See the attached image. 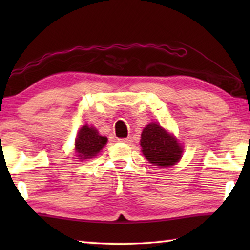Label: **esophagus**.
<instances>
[{"label": "esophagus", "mask_w": 250, "mask_h": 250, "mask_svg": "<svg viewBox=\"0 0 250 250\" xmlns=\"http://www.w3.org/2000/svg\"><path fill=\"white\" fill-rule=\"evenodd\" d=\"M119 142L122 143H126V145H129V143L132 142V139L131 138H125V139H119Z\"/></svg>", "instance_id": "1"}]
</instances>
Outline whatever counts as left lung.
Listing matches in <instances>:
<instances>
[{
	"label": "left lung",
	"mask_w": 250,
	"mask_h": 250,
	"mask_svg": "<svg viewBox=\"0 0 250 250\" xmlns=\"http://www.w3.org/2000/svg\"><path fill=\"white\" fill-rule=\"evenodd\" d=\"M140 146L146 160L160 167H173L183 153V147L174 135L156 122H151L143 129Z\"/></svg>",
	"instance_id": "left-lung-1"
}]
</instances>
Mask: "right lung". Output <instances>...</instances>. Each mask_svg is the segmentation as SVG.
<instances>
[{"instance_id":"add662e5","label":"right lung","mask_w":250,"mask_h":250,"mask_svg":"<svg viewBox=\"0 0 250 250\" xmlns=\"http://www.w3.org/2000/svg\"><path fill=\"white\" fill-rule=\"evenodd\" d=\"M107 141L108 139L100 135L95 126L84 125L78 131L75 140V151L77 153L76 155L80 161L95 158L100 150H103Z\"/></svg>"}]
</instances>
